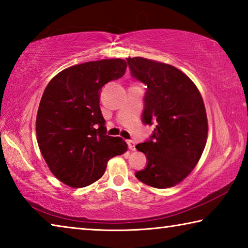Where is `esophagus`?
<instances>
[{
    "label": "esophagus",
    "instance_id": "34e87169",
    "mask_svg": "<svg viewBox=\"0 0 248 248\" xmlns=\"http://www.w3.org/2000/svg\"><path fill=\"white\" fill-rule=\"evenodd\" d=\"M127 144H128V148L131 151L136 150V142L133 140H127Z\"/></svg>",
    "mask_w": 248,
    "mask_h": 248
}]
</instances>
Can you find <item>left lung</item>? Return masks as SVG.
<instances>
[{"mask_svg": "<svg viewBox=\"0 0 248 248\" xmlns=\"http://www.w3.org/2000/svg\"><path fill=\"white\" fill-rule=\"evenodd\" d=\"M132 78L144 83L142 123L155 124L150 140L136 145L148 164L136 177L154 188L179 184L195 169L208 137L202 97L194 82L175 66L136 57L127 58Z\"/></svg>", "mask_w": 248, "mask_h": 248, "instance_id": "8db88e82", "label": "left lung"}]
</instances>
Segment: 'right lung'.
Returning a JSON list of instances; mask_svg holds the SVG:
<instances>
[{
	"label": "right lung",
	"instance_id": "1",
	"mask_svg": "<svg viewBox=\"0 0 248 248\" xmlns=\"http://www.w3.org/2000/svg\"><path fill=\"white\" fill-rule=\"evenodd\" d=\"M127 69L123 59L77 64L58 73L46 87L36 119L40 152L51 173L70 187L89 186L105 173L109 158L128 145L106 134L100 91Z\"/></svg>",
	"mask_w": 248,
	"mask_h": 248
}]
</instances>
